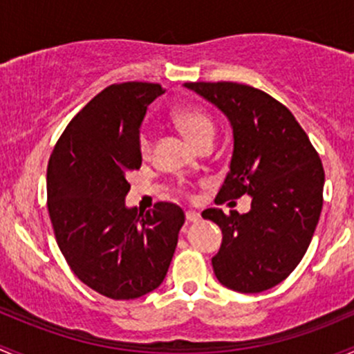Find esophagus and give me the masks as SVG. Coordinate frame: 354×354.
<instances>
[{
    "label": "esophagus",
    "instance_id": "1",
    "mask_svg": "<svg viewBox=\"0 0 354 354\" xmlns=\"http://www.w3.org/2000/svg\"><path fill=\"white\" fill-rule=\"evenodd\" d=\"M185 220L189 223H198V221H201V214L196 213V211H185Z\"/></svg>",
    "mask_w": 354,
    "mask_h": 354
}]
</instances>
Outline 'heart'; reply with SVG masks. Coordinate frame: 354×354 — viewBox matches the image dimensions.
I'll list each match as a JSON object with an SVG mask.
<instances>
[{
	"label": "heart",
	"instance_id": "1",
	"mask_svg": "<svg viewBox=\"0 0 354 354\" xmlns=\"http://www.w3.org/2000/svg\"><path fill=\"white\" fill-rule=\"evenodd\" d=\"M176 122L177 126L180 127L182 133L185 134L189 141H191L194 147H198L199 143L206 140H214V133H216V127H214L213 119L206 114V112L201 111L198 107H184L178 109L176 112ZM140 153L143 158H148L151 153L153 147V138L148 131H143L140 134Z\"/></svg>",
	"mask_w": 354,
	"mask_h": 354
}]
</instances>
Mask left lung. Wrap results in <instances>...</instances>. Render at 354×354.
Listing matches in <instances>:
<instances>
[{
  "mask_svg": "<svg viewBox=\"0 0 354 354\" xmlns=\"http://www.w3.org/2000/svg\"><path fill=\"white\" fill-rule=\"evenodd\" d=\"M227 115L233 131L230 172L216 201L250 196V211H203L223 240L211 259L223 286L261 293L279 285L307 252L322 211L319 153L290 111L268 93L233 82L184 83Z\"/></svg>",
  "mask_w": 354,
  "mask_h": 354,
  "instance_id": "8db88e82",
  "label": "left lung"
}]
</instances>
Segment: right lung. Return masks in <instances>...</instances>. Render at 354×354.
<instances>
[{
	"label": "right lung",
	"mask_w": 354,
	"mask_h": 354,
	"mask_svg": "<svg viewBox=\"0 0 354 354\" xmlns=\"http://www.w3.org/2000/svg\"><path fill=\"white\" fill-rule=\"evenodd\" d=\"M158 83L111 85L68 124L47 165V207L57 245L80 281L112 300L162 285L185 214L156 203L126 206L127 176L141 167L140 127Z\"/></svg>",
	"instance_id": "right-lung-1"
}]
</instances>
